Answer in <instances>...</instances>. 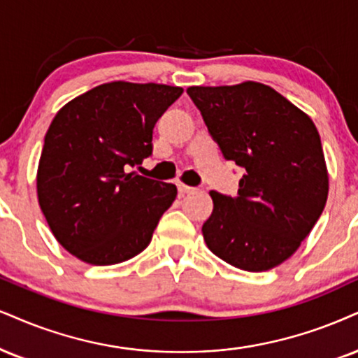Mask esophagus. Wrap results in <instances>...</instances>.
<instances>
[{
  "label": "esophagus",
  "instance_id": "34e87169",
  "mask_svg": "<svg viewBox=\"0 0 358 358\" xmlns=\"http://www.w3.org/2000/svg\"><path fill=\"white\" fill-rule=\"evenodd\" d=\"M178 189H179V194L180 196H184V194H189V192H194L196 191V187H191V186H186V184H178Z\"/></svg>",
  "mask_w": 358,
  "mask_h": 358
}]
</instances>
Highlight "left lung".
Here are the masks:
<instances>
[{"mask_svg":"<svg viewBox=\"0 0 358 358\" xmlns=\"http://www.w3.org/2000/svg\"><path fill=\"white\" fill-rule=\"evenodd\" d=\"M222 156L244 169L236 197L210 191L207 247L231 266L262 272L299 249L319 220L329 176L312 119L272 87L187 90Z\"/></svg>","mask_w":358,"mask_h":358,"instance_id":"8db88e82","label":"left lung"}]
</instances>
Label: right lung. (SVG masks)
<instances>
[{
	"instance_id": "obj_1",
	"label": "right lung",
	"mask_w": 358,
	"mask_h": 358,
	"mask_svg": "<svg viewBox=\"0 0 358 358\" xmlns=\"http://www.w3.org/2000/svg\"><path fill=\"white\" fill-rule=\"evenodd\" d=\"M182 91L114 81L69 101L52 119L39 159L38 199L69 254L113 266L149 245L178 189L127 171L151 156L154 126Z\"/></svg>"
}]
</instances>
